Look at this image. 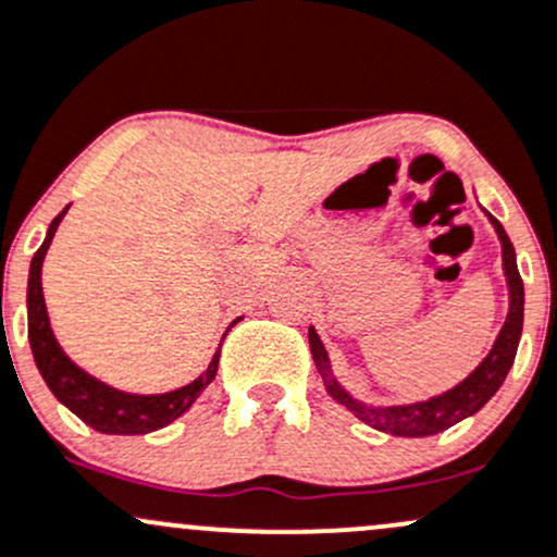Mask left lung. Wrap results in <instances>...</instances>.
Instances as JSON below:
<instances>
[{
  "label": "left lung",
  "instance_id": "8db88e82",
  "mask_svg": "<svg viewBox=\"0 0 557 557\" xmlns=\"http://www.w3.org/2000/svg\"><path fill=\"white\" fill-rule=\"evenodd\" d=\"M485 215H488L491 226L499 234L502 267H505L507 290H510V312H507L505 325H502L491 352L483 357V362H480L465 382L450 386L443 395L421 403H408V406H368V403L357 400V397L349 395L338 384V379L331 371V360H327V352L323 342H320L318 331L309 327V349H312L314 366H318L320 376H323L327 395L336 403H342L347 411H352L357 419L366 421L368 426H373V430H382L386 435L397 437L437 435V432L454 426L456 421L478 413L496 395V389L505 384L507 373H510L515 362V352H518L520 333H523V280H520L518 263H515V248L510 237H507L505 226L491 213Z\"/></svg>",
  "mask_w": 557,
  "mask_h": 557
}]
</instances>
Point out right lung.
I'll return each instance as SVG.
<instances>
[{
	"instance_id": "right-lung-1",
	"label": "right lung",
	"mask_w": 557,
	"mask_h": 557,
	"mask_svg": "<svg viewBox=\"0 0 557 557\" xmlns=\"http://www.w3.org/2000/svg\"><path fill=\"white\" fill-rule=\"evenodd\" d=\"M69 205L61 213L52 219L50 230H47L45 243L34 253L32 269H28V290H26V307H28V344H32L34 362H37L39 373H42L45 384L50 386L52 395L63 403L72 413L90 424L92 430L103 432V435H146L168 426L181 413L191 408V403L202 395V389L215 379L219 371V355L221 347L215 349L213 360H210L208 371L197 376L195 382L181 386V389L162 392V395H133V392L114 389V386L98 382L96 376L85 373L77 362L69 360L61 344L55 342L47 318L45 294H42V261L50 248L52 237H55L58 224L66 215ZM237 323V320H234ZM232 323V325H234ZM230 325V327H232Z\"/></svg>"
}]
</instances>
